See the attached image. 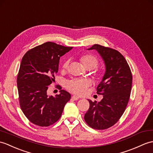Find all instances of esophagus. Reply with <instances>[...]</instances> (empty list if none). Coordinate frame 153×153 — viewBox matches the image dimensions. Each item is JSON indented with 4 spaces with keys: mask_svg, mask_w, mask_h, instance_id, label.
<instances>
[{
    "mask_svg": "<svg viewBox=\"0 0 153 153\" xmlns=\"http://www.w3.org/2000/svg\"><path fill=\"white\" fill-rule=\"evenodd\" d=\"M72 98H73V100H77L79 98V97H77V96H76V95H73Z\"/></svg>",
    "mask_w": 153,
    "mask_h": 153,
    "instance_id": "obj_1",
    "label": "esophagus"
}]
</instances>
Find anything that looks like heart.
Wrapping results in <instances>:
<instances>
[{
	"label": "heart",
	"mask_w": 153,
	"mask_h": 153,
	"mask_svg": "<svg viewBox=\"0 0 153 153\" xmlns=\"http://www.w3.org/2000/svg\"><path fill=\"white\" fill-rule=\"evenodd\" d=\"M79 61L83 65L85 68L88 70L95 68L98 65V59L94 55L91 53H86L81 55L79 56ZM68 61L66 60L63 62L62 68L63 70H66L68 68ZM91 85V81L88 79H73L67 81L66 87L67 89L73 93L78 95H82L85 93L87 88Z\"/></svg>",
	"instance_id": "b5f03b06"
}]
</instances>
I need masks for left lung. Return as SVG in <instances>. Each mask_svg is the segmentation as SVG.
<instances>
[{
  "instance_id": "8db88e82",
  "label": "left lung",
  "mask_w": 153,
  "mask_h": 153,
  "mask_svg": "<svg viewBox=\"0 0 153 153\" xmlns=\"http://www.w3.org/2000/svg\"><path fill=\"white\" fill-rule=\"evenodd\" d=\"M96 49L104 59L105 73L97 88L103 95L97 102L88 100L89 109L84 119L92 128L105 130L118 122L128 103L132 88V75L124 56L114 49L94 44L88 50Z\"/></svg>"
}]
</instances>
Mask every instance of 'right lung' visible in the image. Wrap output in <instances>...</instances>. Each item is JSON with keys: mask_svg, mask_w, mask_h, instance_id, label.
Here are the masks:
<instances>
[{"mask_svg": "<svg viewBox=\"0 0 153 153\" xmlns=\"http://www.w3.org/2000/svg\"><path fill=\"white\" fill-rule=\"evenodd\" d=\"M72 49L48 42L28 50L21 60L17 77L19 105L32 123L47 127L60 119L71 98L69 93L56 85L60 94H47L48 86L58 72L60 57Z\"/></svg>", "mask_w": 153, "mask_h": 153, "instance_id": "obj_1", "label": "right lung"}]
</instances>
